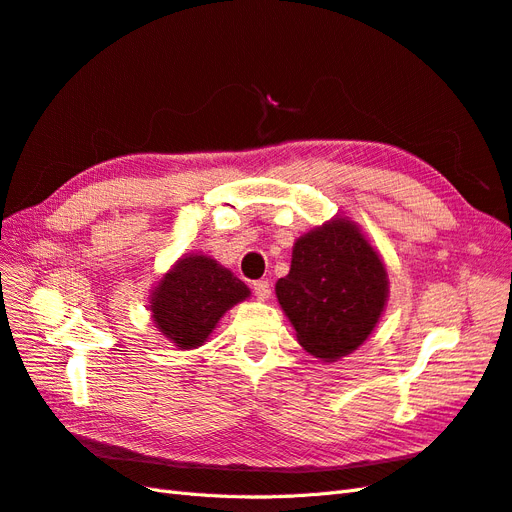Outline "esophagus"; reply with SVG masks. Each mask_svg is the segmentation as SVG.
<instances>
[{
    "instance_id": "esophagus-1",
    "label": "esophagus",
    "mask_w": 512,
    "mask_h": 512,
    "mask_svg": "<svg viewBox=\"0 0 512 512\" xmlns=\"http://www.w3.org/2000/svg\"><path fill=\"white\" fill-rule=\"evenodd\" d=\"M253 291H255L257 300H268L270 298V283L268 281H255Z\"/></svg>"
}]
</instances>
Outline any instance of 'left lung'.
Masks as SVG:
<instances>
[{"mask_svg": "<svg viewBox=\"0 0 512 512\" xmlns=\"http://www.w3.org/2000/svg\"><path fill=\"white\" fill-rule=\"evenodd\" d=\"M276 298L306 352L334 362L377 326L388 300V272L356 223L332 218L296 240Z\"/></svg>", "mask_w": 512, "mask_h": 512, "instance_id": "8db88e82", "label": "left lung"}]
</instances>
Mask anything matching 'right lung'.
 I'll use <instances>...</instances> for the list:
<instances>
[{
  "label": "right lung",
  "instance_id": "add662e5",
  "mask_svg": "<svg viewBox=\"0 0 512 512\" xmlns=\"http://www.w3.org/2000/svg\"><path fill=\"white\" fill-rule=\"evenodd\" d=\"M251 296L238 276L208 255H184L158 281L150 296L156 328L180 349H195L233 304Z\"/></svg>",
  "mask_w": 512,
  "mask_h": 512
}]
</instances>
